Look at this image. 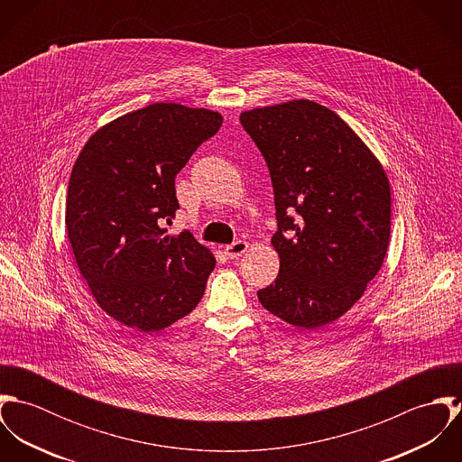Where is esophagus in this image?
I'll return each instance as SVG.
<instances>
[{
	"label": "esophagus",
	"instance_id": "34e87169",
	"mask_svg": "<svg viewBox=\"0 0 462 462\" xmlns=\"http://www.w3.org/2000/svg\"><path fill=\"white\" fill-rule=\"evenodd\" d=\"M247 249H249V244L240 240V242H235V244L227 245V247L224 249V253H226V256H229V260H236V258H240L244 253H247Z\"/></svg>",
	"mask_w": 462,
	"mask_h": 462
}]
</instances>
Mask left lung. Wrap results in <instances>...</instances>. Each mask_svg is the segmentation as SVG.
I'll return each instance as SVG.
<instances>
[{
  "label": "left lung",
  "instance_id": "obj_1",
  "mask_svg": "<svg viewBox=\"0 0 462 462\" xmlns=\"http://www.w3.org/2000/svg\"><path fill=\"white\" fill-rule=\"evenodd\" d=\"M240 123L268 165L277 217L279 273L258 299L295 328H324L363 297L384 262L386 171L339 116L310 99L245 110Z\"/></svg>",
  "mask_w": 462,
  "mask_h": 462
}]
</instances>
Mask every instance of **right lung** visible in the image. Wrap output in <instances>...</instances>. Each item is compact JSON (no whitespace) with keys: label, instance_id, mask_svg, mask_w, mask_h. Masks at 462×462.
Segmentation results:
<instances>
[{"label":"right lung","instance_id":"right-lung-1","mask_svg":"<svg viewBox=\"0 0 462 462\" xmlns=\"http://www.w3.org/2000/svg\"><path fill=\"white\" fill-rule=\"evenodd\" d=\"M220 126L218 112L154 103L99 128L74 162L69 244L97 306L126 328L165 329L204 293L215 256L165 222L180 209L176 174Z\"/></svg>","mask_w":462,"mask_h":462}]
</instances>
